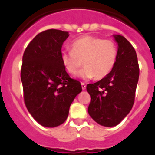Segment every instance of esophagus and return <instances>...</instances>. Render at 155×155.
Instances as JSON below:
<instances>
[{
    "label": "esophagus",
    "mask_w": 155,
    "mask_h": 155,
    "mask_svg": "<svg viewBox=\"0 0 155 155\" xmlns=\"http://www.w3.org/2000/svg\"><path fill=\"white\" fill-rule=\"evenodd\" d=\"M81 87H82V89L83 90H84L86 89V84L84 83H81Z\"/></svg>",
    "instance_id": "obj_1"
}]
</instances>
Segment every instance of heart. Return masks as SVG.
Returning <instances> with one entry per match:
<instances>
[{
  "mask_svg": "<svg viewBox=\"0 0 155 155\" xmlns=\"http://www.w3.org/2000/svg\"><path fill=\"white\" fill-rule=\"evenodd\" d=\"M118 56L116 45L110 40H103L93 35H84L71 44V51L61 54L63 67L71 75H75L80 68L84 67L78 77L91 80L96 77L101 80L111 72Z\"/></svg>",
  "mask_w": 155,
  "mask_h": 155,
  "instance_id": "obj_1",
  "label": "heart"
}]
</instances>
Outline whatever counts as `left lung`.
I'll return each instance as SVG.
<instances>
[{
    "mask_svg": "<svg viewBox=\"0 0 155 155\" xmlns=\"http://www.w3.org/2000/svg\"><path fill=\"white\" fill-rule=\"evenodd\" d=\"M113 36L118 45L115 66L106 77L88 84L86 88L91 97L88 114L95 122L105 127L118 125L132 110L139 79L134 48L124 36Z\"/></svg>",
    "mask_w": 155,
    "mask_h": 155,
    "instance_id": "1",
    "label": "left lung"
}]
</instances>
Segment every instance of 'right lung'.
I'll return each instance as SVG.
<instances>
[{
	"instance_id": "obj_1",
	"label": "right lung",
	"mask_w": 155,
	"mask_h": 155,
	"mask_svg": "<svg viewBox=\"0 0 155 155\" xmlns=\"http://www.w3.org/2000/svg\"><path fill=\"white\" fill-rule=\"evenodd\" d=\"M69 33L49 29L39 33L24 51L21 70L24 101L31 116L44 127L66 121L70 106L82 91L80 81L63 67L62 44Z\"/></svg>"
}]
</instances>
